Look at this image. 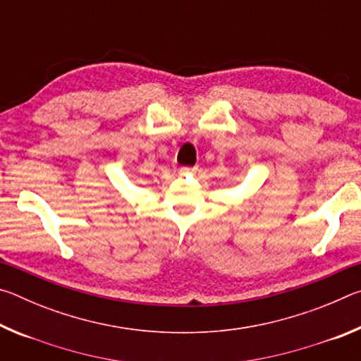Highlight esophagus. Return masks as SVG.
<instances>
[{"label": "esophagus", "mask_w": 361, "mask_h": 361, "mask_svg": "<svg viewBox=\"0 0 361 361\" xmlns=\"http://www.w3.org/2000/svg\"><path fill=\"white\" fill-rule=\"evenodd\" d=\"M195 172H197V167H192V169L183 167V169H180L178 175H180V176H189V175H192V173H195Z\"/></svg>", "instance_id": "1"}]
</instances>
